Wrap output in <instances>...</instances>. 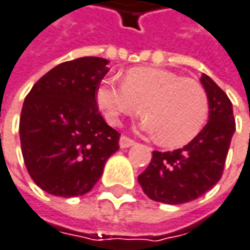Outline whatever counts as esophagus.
I'll return each instance as SVG.
<instances>
[{
	"instance_id": "1",
	"label": "esophagus",
	"mask_w": 250,
	"mask_h": 250,
	"mask_svg": "<svg viewBox=\"0 0 250 250\" xmlns=\"http://www.w3.org/2000/svg\"><path fill=\"white\" fill-rule=\"evenodd\" d=\"M134 144H136V141H134V140H131L130 137H127V136L120 137V141H119V146H120V148H128V146H134Z\"/></svg>"
}]
</instances>
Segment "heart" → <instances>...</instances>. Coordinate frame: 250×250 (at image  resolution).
<instances>
[{
    "label": "heart",
    "mask_w": 250,
    "mask_h": 250,
    "mask_svg": "<svg viewBox=\"0 0 250 250\" xmlns=\"http://www.w3.org/2000/svg\"><path fill=\"white\" fill-rule=\"evenodd\" d=\"M96 102L110 125H117L122 116H136L143 107V130L157 134L164 146L190 143L210 112L208 96L200 82L151 67L128 70L125 83L104 80L96 89Z\"/></svg>",
    "instance_id": "heart-1"
}]
</instances>
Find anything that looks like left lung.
Returning <instances> with one entry per match:
<instances>
[{
  "label": "left lung",
  "mask_w": 250,
  "mask_h": 250,
  "mask_svg": "<svg viewBox=\"0 0 250 250\" xmlns=\"http://www.w3.org/2000/svg\"><path fill=\"white\" fill-rule=\"evenodd\" d=\"M208 102V123L188 146L175 151H152V159L138 176L151 200L182 204L212 189L221 179L235 131L232 104L206 74L200 78Z\"/></svg>",
  "instance_id": "left-lung-1"
}]
</instances>
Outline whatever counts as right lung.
Wrapping results in <instances>:
<instances>
[{
    "label": "right lung",
    "mask_w": 250,
    "mask_h": 250,
    "mask_svg": "<svg viewBox=\"0 0 250 250\" xmlns=\"http://www.w3.org/2000/svg\"><path fill=\"white\" fill-rule=\"evenodd\" d=\"M107 64L101 57L61 62L25 98L19 120L22 155L30 178L50 194L88 193L119 149L120 134L106 125L96 104Z\"/></svg>",
    "instance_id": "add662e5"
}]
</instances>
